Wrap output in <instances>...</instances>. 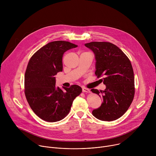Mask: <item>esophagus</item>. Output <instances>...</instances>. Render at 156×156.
<instances>
[{
  "label": "esophagus",
  "instance_id": "1",
  "mask_svg": "<svg viewBox=\"0 0 156 156\" xmlns=\"http://www.w3.org/2000/svg\"><path fill=\"white\" fill-rule=\"evenodd\" d=\"M82 91L83 93H90V90H89V89H87V88H86V87H83L82 88Z\"/></svg>",
  "mask_w": 156,
  "mask_h": 156
}]
</instances>
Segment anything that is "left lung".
<instances>
[{
	"label": "left lung",
	"instance_id": "8db88e82",
	"mask_svg": "<svg viewBox=\"0 0 156 156\" xmlns=\"http://www.w3.org/2000/svg\"><path fill=\"white\" fill-rule=\"evenodd\" d=\"M94 54L95 74L104 75L105 90H91L102 98L101 105L93 115L102 121H113L121 117L128 109L135 95V77L131 63L124 52L108 42H91L84 44Z\"/></svg>",
	"mask_w": 156,
	"mask_h": 156
}]
</instances>
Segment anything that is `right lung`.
I'll list each match as a JSON object with an SVG mask.
<instances>
[{
  "label": "right lung",
  "mask_w": 156,
  "mask_h": 156,
  "mask_svg": "<svg viewBox=\"0 0 156 156\" xmlns=\"http://www.w3.org/2000/svg\"><path fill=\"white\" fill-rule=\"evenodd\" d=\"M68 41L51 42L39 49L30 58L25 75V93L33 112L40 119L55 122L69 113L73 101L82 89L78 85L55 87V77L62 72V57L65 52L77 48Z\"/></svg>",
  "instance_id": "1"
}]
</instances>
